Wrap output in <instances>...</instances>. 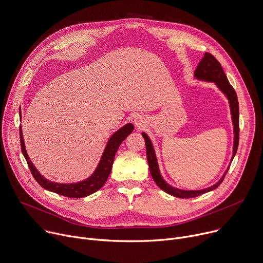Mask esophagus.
Listing matches in <instances>:
<instances>
[{
    "label": "esophagus",
    "mask_w": 263,
    "mask_h": 263,
    "mask_svg": "<svg viewBox=\"0 0 263 263\" xmlns=\"http://www.w3.org/2000/svg\"><path fill=\"white\" fill-rule=\"evenodd\" d=\"M145 121H144V117H142L141 115H136L134 117V124L137 126V127H141L142 125H144Z\"/></svg>",
    "instance_id": "obj_1"
}]
</instances>
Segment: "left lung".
<instances>
[{
  "label": "left lung",
  "mask_w": 263,
  "mask_h": 263,
  "mask_svg": "<svg viewBox=\"0 0 263 263\" xmlns=\"http://www.w3.org/2000/svg\"><path fill=\"white\" fill-rule=\"evenodd\" d=\"M194 77L200 81L213 82L216 84V86L220 89V91L226 95L229 100L231 114H232V121H233V126H234V146H233V156H232V160H233V158L237 152L238 144H239V105H238L237 94H236L234 88L232 87V85H230L229 80L224 73V71H223L220 63L216 59H215L214 55H212L211 53H208V52L204 53V57L201 59V61L199 62L197 68L195 70ZM141 135L145 138L149 169H150V173H151L154 181L162 191H164L165 193H168L174 197L194 198V197H197L204 193H208V192H210V191L215 190L216 187H218L219 184L222 182L226 174L228 173V171L230 169V165H229L223 176L221 177V179L218 182H216L212 186H209L206 189L197 190V191H184V190L174 187V186L170 185L169 183H166L160 175L155 151H154L153 145H152L149 136L145 132H142Z\"/></svg>",
  "instance_id": "8db88e82"
}]
</instances>
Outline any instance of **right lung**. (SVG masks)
<instances>
[{
    "label": "right lung",
    "mask_w": 263,
    "mask_h": 263,
    "mask_svg": "<svg viewBox=\"0 0 263 263\" xmlns=\"http://www.w3.org/2000/svg\"><path fill=\"white\" fill-rule=\"evenodd\" d=\"M134 127L132 124H127L124 127H122L118 131H116L108 140L106 148L104 150V153L102 155V158L100 160V163L98 168L95 169L93 174L88 177L85 180H82L80 182L76 183H58L46 179L44 176L40 174V172L36 170L35 166L33 165L32 161L28 157V154L26 152L25 142H24L22 128L20 127V140H21V149L22 153L25 157L29 169L31 171V174L33 175L34 179L39 182V184L50 191V192L57 193L59 195H63L70 198H82L86 197L88 195H91L93 193L99 191L107 181L109 174L112 169V164L114 161L115 154L121 146L122 142L126 139V137L132 133Z\"/></svg>",
    "instance_id": "add662e5"
}]
</instances>
